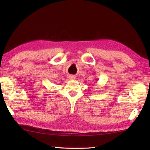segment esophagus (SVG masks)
Listing matches in <instances>:
<instances>
[{"instance_id":"1","label":"esophagus","mask_w":150,"mask_h":150,"mask_svg":"<svg viewBox=\"0 0 150 150\" xmlns=\"http://www.w3.org/2000/svg\"><path fill=\"white\" fill-rule=\"evenodd\" d=\"M69 79H70L71 80H75V77H74V76H73V75H69Z\"/></svg>"}]
</instances>
